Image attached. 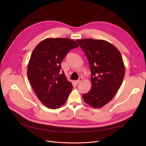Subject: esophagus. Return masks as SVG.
Returning <instances> with one entry per match:
<instances>
[{
    "label": "esophagus",
    "mask_w": 146,
    "mask_h": 146,
    "mask_svg": "<svg viewBox=\"0 0 146 146\" xmlns=\"http://www.w3.org/2000/svg\"><path fill=\"white\" fill-rule=\"evenodd\" d=\"M82 81V78H80L78 80H76V83H77V84H79L80 82H81Z\"/></svg>",
    "instance_id": "obj_1"
}]
</instances>
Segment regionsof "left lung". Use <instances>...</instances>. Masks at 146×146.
<instances>
[{
    "mask_svg": "<svg viewBox=\"0 0 146 146\" xmlns=\"http://www.w3.org/2000/svg\"><path fill=\"white\" fill-rule=\"evenodd\" d=\"M76 41L86 54L91 72L92 87L82 95L83 100L93 108H102L112 100L123 81V60L119 51L106 41L87 38Z\"/></svg>",
    "mask_w": 146,
    "mask_h": 146,
    "instance_id": "obj_1",
    "label": "left lung"
}]
</instances>
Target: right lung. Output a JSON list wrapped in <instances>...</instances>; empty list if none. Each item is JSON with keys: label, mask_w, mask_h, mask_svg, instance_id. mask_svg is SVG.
<instances>
[{"label": "right lung", "mask_w": 146, "mask_h": 146, "mask_svg": "<svg viewBox=\"0 0 146 146\" xmlns=\"http://www.w3.org/2000/svg\"><path fill=\"white\" fill-rule=\"evenodd\" d=\"M79 47L74 40L66 38H48L38 44L28 63L27 76L41 102L50 109L64 105L73 89L61 63L67 53Z\"/></svg>", "instance_id": "1"}]
</instances>
